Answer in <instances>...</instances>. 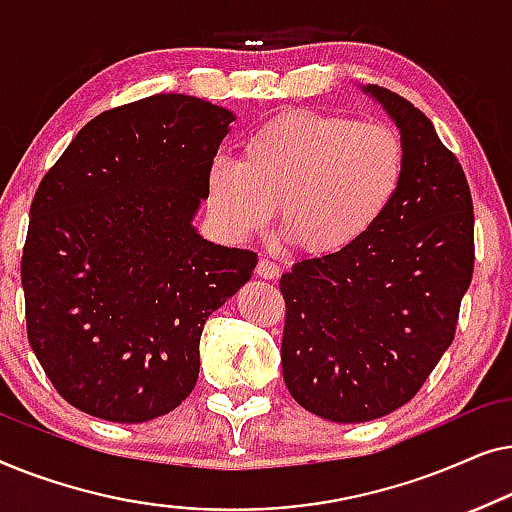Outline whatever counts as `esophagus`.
Returning a JSON list of instances; mask_svg holds the SVG:
<instances>
[{
    "mask_svg": "<svg viewBox=\"0 0 512 512\" xmlns=\"http://www.w3.org/2000/svg\"><path fill=\"white\" fill-rule=\"evenodd\" d=\"M256 275L263 277V279H277L279 277V265L275 261H270V258H261L256 265Z\"/></svg>",
    "mask_w": 512,
    "mask_h": 512,
    "instance_id": "esophagus-1",
    "label": "esophagus"
}]
</instances>
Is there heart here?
Wrapping results in <instances>:
<instances>
[{"mask_svg": "<svg viewBox=\"0 0 512 512\" xmlns=\"http://www.w3.org/2000/svg\"><path fill=\"white\" fill-rule=\"evenodd\" d=\"M405 177L401 135L345 114L289 111L247 137L242 158H216L207 202L228 233L247 237L279 207V233L300 251L331 256L373 230Z\"/></svg>", "mask_w": 512, "mask_h": 512, "instance_id": "obj_1", "label": "heart"}]
</instances>
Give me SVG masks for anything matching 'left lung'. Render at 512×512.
Listing matches in <instances>:
<instances>
[{
  "label": "left lung",
  "instance_id": "8db88e82",
  "mask_svg": "<svg viewBox=\"0 0 512 512\" xmlns=\"http://www.w3.org/2000/svg\"><path fill=\"white\" fill-rule=\"evenodd\" d=\"M363 90L401 130V191L359 242L279 279L286 387L340 424L389 415L422 389L452 345L475 261L471 188L457 156L415 104Z\"/></svg>",
  "mask_w": 512,
  "mask_h": 512
}]
</instances>
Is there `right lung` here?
<instances>
[{"mask_svg":"<svg viewBox=\"0 0 512 512\" xmlns=\"http://www.w3.org/2000/svg\"><path fill=\"white\" fill-rule=\"evenodd\" d=\"M233 121L200 97H144L83 125L41 179L20 263L27 340L74 408L149 422L198 382L205 321L258 261L191 226Z\"/></svg>","mask_w":512,"mask_h":512,"instance_id":"add662e5","label":"right lung"}]
</instances>
